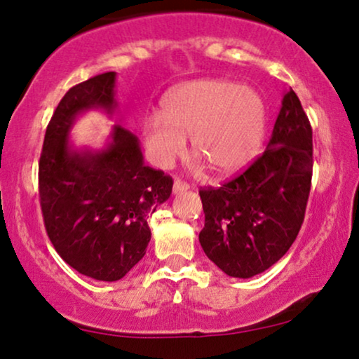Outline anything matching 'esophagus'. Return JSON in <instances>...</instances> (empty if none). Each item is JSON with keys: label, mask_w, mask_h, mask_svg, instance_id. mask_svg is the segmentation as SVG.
<instances>
[{"label": "esophagus", "mask_w": 359, "mask_h": 359, "mask_svg": "<svg viewBox=\"0 0 359 359\" xmlns=\"http://www.w3.org/2000/svg\"><path fill=\"white\" fill-rule=\"evenodd\" d=\"M189 189V186L186 184V183H183V181H180V180H176L175 183H173V193L175 194H181V193H186V191Z\"/></svg>", "instance_id": "obj_1"}]
</instances>
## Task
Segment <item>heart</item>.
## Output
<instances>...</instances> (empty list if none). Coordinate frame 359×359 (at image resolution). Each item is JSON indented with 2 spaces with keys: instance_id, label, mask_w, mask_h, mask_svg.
Here are the masks:
<instances>
[{
  "instance_id": "obj_1",
  "label": "heart",
  "mask_w": 359,
  "mask_h": 359,
  "mask_svg": "<svg viewBox=\"0 0 359 359\" xmlns=\"http://www.w3.org/2000/svg\"><path fill=\"white\" fill-rule=\"evenodd\" d=\"M161 117L144 122L150 160L170 168L191 147L219 175H237L257 158L266 134V107L253 88L225 80H196L171 90Z\"/></svg>"
}]
</instances>
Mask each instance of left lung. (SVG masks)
Returning a JSON list of instances; mask_svg holds the SVG:
<instances>
[{"label": "left lung", "instance_id": "8db88e82", "mask_svg": "<svg viewBox=\"0 0 359 359\" xmlns=\"http://www.w3.org/2000/svg\"><path fill=\"white\" fill-rule=\"evenodd\" d=\"M312 181V129L291 88L266 150L247 171L199 191L205 215L199 243L232 278L248 279L281 259L296 240Z\"/></svg>", "mask_w": 359, "mask_h": 359}]
</instances>
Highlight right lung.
Segmentation results:
<instances>
[{"label":"right lung","mask_w":359,"mask_h":359,"mask_svg":"<svg viewBox=\"0 0 359 359\" xmlns=\"http://www.w3.org/2000/svg\"><path fill=\"white\" fill-rule=\"evenodd\" d=\"M116 72L70 88L48 122L39 161V196L48 238L63 262L97 281L124 278L144 258L147 219L170 198L173 181L145 166L139 139L112 126L104 147H75L70 132L88 111L114 117Z\"/></svg>","instance_id":"1"}]
</instances>
